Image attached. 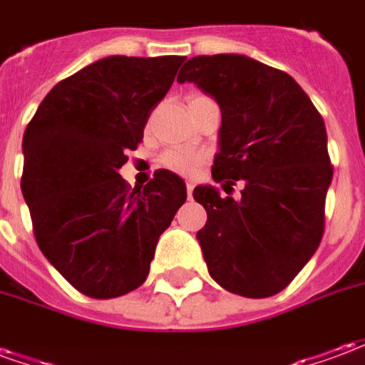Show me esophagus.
Instances as JSON below:
<instances>
[{"mask_svg":"<svg viewBox=\"0 0 365 365\" xmlns=\"http://www.w3.org/2000/svg\"><path fill=\"white\" fill-rule=\"evenodd\" d=\"M185 187H187V195L191 197V193H193V187H195V185H193V182H187L185 183Z\"/></svg>","mask_w":365,"mask_h":365,"instance_id":"obj_1","label":"esophagus"}]
</instances>
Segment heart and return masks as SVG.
I'll return each mask as SVG.
<instances>
[{
  "instance_id": "b5f03b06",
  "label": "heart",
  "mask_w": 365,
  "mask_h": 365,
  "mask_svg": "<svg viewBox=\"0 0 365 365\" xmlns=\"http://www.w3.org/2000/svg\"><path fill=\"white\" fill-rule=\"evenodd\" d=\"M205 162V154L199 150H193V148H170L162 154V164L172 170V172H178V174L183 175H193L197 174L199 168L203 166Z\"/></svg>"
}]
</instances>
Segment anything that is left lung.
<instances>
[{"label":"left lung","instance_id":"1","mask_svg":"<svg viewBox=\"0 0 365 365\" xmlns=\"http://www.w3.org/2000/svg\"><path fill=\"white\" fill-rule=\"evenodd\" d=\"M178 82H191L221 107L219 152L211 174L222 190L197 185L205 207L197 240L209 274L242 297L285 289L321 245L332 182L321 113L289 74L245 54L190 58Z\"/></svg>","mask_w":365,"mask_h":365}]
</instances>
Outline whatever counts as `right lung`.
I'll return each mask as SVG.
<instances>
[{
  "label": "right lung",
  "mask_w": 365,
  "mask_h": 365,
  "mask_svg": "<svg viewBox=\"0 0 365 365\" xmlns=\"http://www.w3.org/2000/svg\"><path fill=\"white\" fill-rule=\"evenodd\" d=\"M185 56H107L56 83L23 135L21 191L36 245L76 289L120 297L150 272L187 190L170 170L130 190L120 166Z\"/></svg>",
  "instance_id": "add662e5"
}]
</instances>
